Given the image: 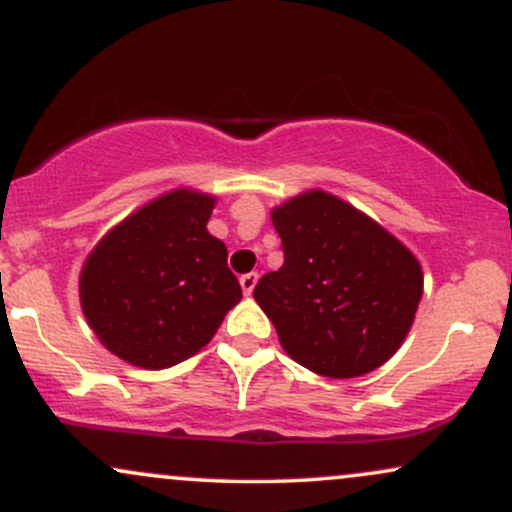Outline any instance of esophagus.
<instances>
[{
    "instance_id": "obj_1",
    "label": "esophagus",
    "mask_w": 512,
    "mask_h": 512,
    "mask_svg": "<svg viewBox=\"0 0 512 512\" xmlns=\"http://www.w3.org/2000/svg\"><path fill=\"white\" fill-rule=\"evenodd\" d=\"M255 284H257V274L250 272V274H243L240 276V286H243V293L245 296H250L252 291H255Z\"/></svg>"
}]
</instances>
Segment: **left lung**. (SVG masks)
<instances>
[{
  "instance_id": "1",
  "label": "left lung",
  "mask_w": 512,
  "mask_h": 512,
  "mask_svg": "<svg viewBox=\"0 0 512 512\" xmlns=\"http://www.w3.org/2000/svg\"><path fill=\"white\" fill-rule=\"evenodd\" d=\"M284 248L255 301L293 361L325 378H356L395 356L414 325L424 272L407 245L325 190L272 209Z\"/></svg>"
}]
</instances>
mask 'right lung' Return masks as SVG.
<instances>
[{
    "label": "right lung",
    "instance_id": "add662e5",
    "mask_svg": "<svg viewBox=\"0 0 512 512\" xmlns=\"http://www.w3.org/2000/svg\"><path fill=\"white\" fill-rule=\"evenodd\" d=\"M214 204L192 187L170 190L88 252L81 310L105 349L129 366L163 370L195 356L243 298L226 245L207 231Z\"/></svg>",
    "mask_w": 512,
    "mask_h": 512
}]
</instances>
